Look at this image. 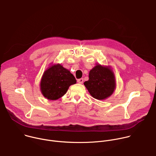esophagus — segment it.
I'll use <instances>...</instances> for the list:
<instances>
[{
    "label": "esophagus",
    "instance_id": "1",
    "mask_svg": "<svg viewBox=\"0 0 156 156\" xmlns=\"http://www.w3.org/2000/svg\"><path fill=\"white\" fill-rule=\"evenodd\" d=\"M77 81H78V83H80V84H82V83H83V78L78 79V80H77Z\"/></svg>",
    "mask_w": 156,
    "mask_h": 156
}]
</instances>
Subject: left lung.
Segmentation results:
<instances>
[{"label": "left lung", "instance_id": "left-lung-1", "mask_svg": "<svg viewBox=\"0 0 156 156\" xmlns=\"http://www.w3.org/2000/svg\"><path fill=\"white\" fill-rule=\"evenodd\" d=\"M84 84L94 98L104 100L111 96L116 88L115 76L110 66L97 64L90 70L89 80Z\"/></svg>", "mask_w": 156, "mask_h": 156}]
</instances>
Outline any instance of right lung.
Listing matches in <instances>:
<instances>
[{
  "label": "right lung",
  "mask_w": 156,
  "mask_h": 156,
  "mask_svg": "<svg viewBox=\"0 0 156 156\" xmlns=\"http://www.w3.org/2000/svg\"><path fill=\"white\" fill-rule=\"evenodd\" d=\"M76 83L70 72L61 64H55L44 71L40 81V90L48 100H56L62 97L70 86Z\"/></svg>",
  "instance_id": "1"
}]
</instances>
